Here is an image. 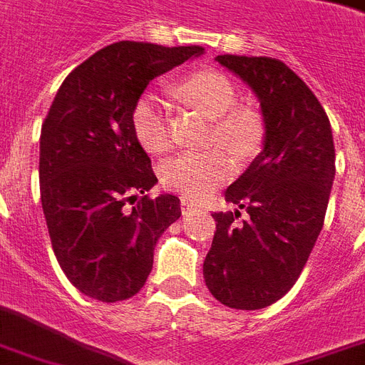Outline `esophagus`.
Segmentation results:
<instances>
[{
    "instance_id": "1",
    "label": "esophagus",
    "mask_w": 365,
    "mask_h": 365,
    "mask_svg": "<svg viewBox=\"0 0 365 365\" xmlns=\"http://www.w3.org/2000/svg\"><path fill=\"white\" fill-rule=\"evenodd\" d=\"M195 208H197V202L189 201V199H185V197H183V199H182V212L189 214L191 210H195Z\"/></svg>"
}]
</instances>
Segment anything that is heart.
Returning <instances> with one entry per match:
<instances>
[{
    "label": "heart",
    "instance_id": "b5f03b06",
    "mask_svg": "<svg viewBox=\"0 0 365 365\" xmlns=\"http://www.w3.org/2000/svg\"><path fill=\"white\" fill-rule=\"evenodd\" d=\"M180 96L214 120L212 141L226 147L233 157H255L262 145V126L249 113L233 110L237 93L233 83L218 72H197L178 86ZM132 128L145 151L153 155L168 151L172 147L170 116L166 105L155 93L139 97L132 113ZM232 174V160L224 149L208 153H182L170 158L160 168L164 187L178 193L202 199L212 193L220 183Z\"/></svg>",
    "mask_w": 365,
    "mask_h": 365
}]
</instances>
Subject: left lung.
<instances>
[{"mask_svg": "<svg viewBox=\"0 0 365 365\" xmlns=\"http://www.w3.org/2000/svg\"><path fill=\"white\" fill-rule=\"evenodd\" d=\"M216 61L257 93L264 149L226 189L237 210L212 214L202 275L222 304L260 310L293 287L324 227L335 178L333 133L318 97L285 63L245 55ZM239 210L247 212L241 222Z\"/></svg>", "mask_w": 365, "mask_h": 365, "instance_id": "1", "label": "left lung"}]
</instances>
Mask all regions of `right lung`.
<instances>
[{
	"mask_svg": "<svg viewBox=\"0 0 365 365\" xmlns=\"http://www.w3.org/2000/svg\"><path fill=\"white\" fill-rule=\"evenodd\" d=\"M202 51L143 41L103 47L65 78L41 124L40 193L53 252L90 299L139 293L158 237L182 216L176 195H145L157 176L132 113L153 78Z\"/></svg>",
	"mask_w": 365,
	"mask_h": 365,
	"instance_id": "right-lung-1",
	"label": "right lung"
}]
</instances>
